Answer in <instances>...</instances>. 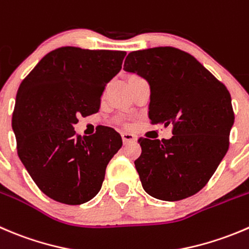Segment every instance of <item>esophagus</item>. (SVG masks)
<instances>
[{
    "mask_svg": "<svg viewBox=\"0 0 249 249\" xmlns=\"http://www.w3.org/2000/svg\"><path fill=\"white\" fill-rule=\"evenodd\" d=\"M122 139L124 143H129V142H135L136 141V136L130 132H122Z\"/></svg>",
    "mask_w": 249,
    "mask_h": 249,
    "instance_id": "34e87169",
    "label": "esophagus"
}]
</instances>
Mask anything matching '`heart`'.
<instances>
[{"instance_id":"obj_1","label":"heart","mask_w":249,"mask_h":249,"mask_svg":"<svg viewBox=\"0 0 249 249\" xmlns=\"http://www.w3.org/2000/svg\"><path fill=\"white\" fill-rule=\"evenodd\" d=\"M134 76H136V75H130L129 79H130V78H134ZM129 79H127V80H129Z\"/></svg>"}]
</instances>
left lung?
I'll use <instances>...</instances> for the list:
<instances>
[{"label": "left lung", "mask_w": 249, "mask_h": 249, "mask_svg": "<svg viewBox=\"0 0 249 249\" xmlns=\"http://www.w3.org/2000/svg\"><path fill=\"white\" fill-rule=\"evenodd\" d=\"M124 71L148 81L152 124L173 125L171 139L139 140L135 166L142 187L161 201L194 196L229 149L235 122L230 92L194 55L174 47L129 53Z\"/></svg>", "instance_id": "obj_1"}]
</instances>
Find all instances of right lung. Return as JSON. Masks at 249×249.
<instances>
[{"label": "right lung", "instance_id": "right-lung-1", "mask_svg": "<svg viewBox=\"0 0 249 249\" xmlns=\"http://www.w3.org/2000/svg\"><path fill=\"white\" fill-rule=\"evenodd\" d=\"M125 54L66 46L47 53L21 81L12 118L18 156L50 198L75 206L100 192L122 137L108 126L80 136L74 125L80 115L98 112L103 90Z\"/></svg>", "mask_w": 249, "mask_h": 249}]
</instances>
